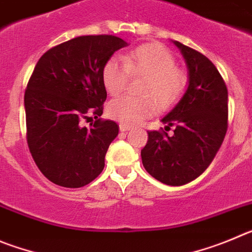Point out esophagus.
<instances>
[{
    "label": "esophagus",
    "instance_id": "obj_1",
    "mask_svg": "<svg viewBox=\"0 0 252 252\" xmlns=\"http://www.w3.org/2000/svg\"><path fill=\"white\" fill-rule=\"evenodd\" d=\"M119 129H121V131H128V130H130L131 126H126V124H121V126H119Z\"/></svg>",
    "mask_w": 252,
    "mask_h": 252
}]
</instances>
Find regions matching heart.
Listing matches in <instances>:
<instances>
[{
	"mask_svg": "<svg viewBox=\"0 0 252 252\" xmlns=\"http://www.w3.org/2000/svg\"><path fill=\"white\" fill-rule=\"evenodd\" d=\"M130 72L146 75L140 88L144 96L123 95L108 104L110 117L122 124L142 123L154 114L156 103L162 109L168 108L185 92L186 75L177 69L176 59L163 45H143L131 50L123 59L110 58L101 70L106 92L112 95L119 94L126 88Z\"/></svg>",
	"mask_w": 252,
	"mask_h": 252,
	"instance_id": "b5f03b06",
	"label": "heart"
}]
</instances>
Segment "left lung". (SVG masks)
Instances as JSON below:
<instances>
[{"label": "left lung", "instance_id": "8db88e82", "mask_svg": "<svg viewBox=\"0 0 252 252\" xmlns=\"http://www.w3.org/2000/svg\"><path fill=\"white\" fill-rule=\"evenodd\" d=\"M188 69V87L173 109L160 119L173 134L148 131L142 149L146 171L167 186H183L199 177L216 157L227 130V88L219 70L201 53L178 41Z\"/></svg>", "mask_w": 252, "mask_h": 252}]
</instances>
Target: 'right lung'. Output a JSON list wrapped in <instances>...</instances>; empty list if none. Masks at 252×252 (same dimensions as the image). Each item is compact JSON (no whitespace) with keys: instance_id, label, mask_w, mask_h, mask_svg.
<instances>
[{"instance_id":"1","label":"right lung","mask_w":252,"mask_h":252,"mask_svg":"<svg viewBox=\"0 0 252 252\" xmlns=\"http://www.w3.org/2000/svg\"><path fill=\"white\" fill-rule=\"evenodd\" d=\"M126 46L117 36H80L37 61L25 92L27 144L38 169L55 185L83 187L104 169L119 126L98 119L106 99L101 70ZM92 114L97 121L87 128L82 122Z\"/></svg>"}]
</instances>
